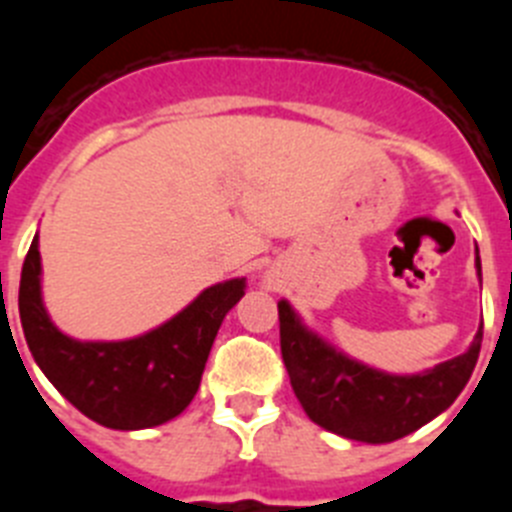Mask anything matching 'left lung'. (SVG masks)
<instances>
[{"label": "left lung", "instance_id": "left-lung-1", "mask_svg": "<svg viewBox=\"0 0 512 512\" xmlns=\"http://www.w3.org/2000/svg\"><path fill=\"white\" fill-rule=\"evenodd\" d=\"M477 274L482 264L477 253ZM279 343L289 382L307 418L351 441L390 443L451 408L479 359L482 328L467 354L420 374H387L341 354L279 302Z\"/></svg>", "mask_w": 512, "mask_h": 512}]
</instances>
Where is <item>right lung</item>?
I'll return each instance as SVG.
<instances>
[{"instance_id":"right-lung-1","label":"right lung","mask_w":512,"mask_h":512,"mask_svg":"<svg viewBox=\"0 0 512 512\" xmlns=\"http://www.w3.org/2000/svg\"><path fill=\"white\" fill-rule=\"evenodd\" d=\"M243 295L246 279H228L143 336L76 341L45 312L35 235L22 264L20 320L35 364L79 413L104 428L140 431L184 413L200 390L217 330Z\"/></svg>"}]
</instances>
